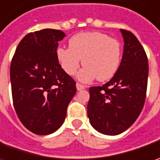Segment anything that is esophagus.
I'll list each match as a JSON object with an SVG mask.
<instances>
[{
  "label": "esophagus",
  "instance_id": "esophagus-1",
  "mask_svg": "<svg viewBox=\"0 0 160 160\" xmlns=\"http://www.w3.org/2000/svg\"><path fill=\"white\" fill-rule=\"evenodd\" d=\"M86 87L84 86V85H83V84H81V83H77V89L78 90V91H81V90H83L85 89Z\"/></svg>",
  "mask_w": 160,
  "mask_h": 160
}]
</instances>
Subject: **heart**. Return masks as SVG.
<instances>
[{
    "label": "heart",
    "instance_id": "1",
    "mask_svg": "<svg viewBox=\"0 0 160 160\" xmlns=\"http://www.w3.org/2000/svg\"><path fill=\"white\" fill-rule=\"evenodd\" d=\"M69 48H58L57 59L63 70L74 76L83 63L78 79L91 82L97 78L105 82L114 77L121 59V44L115 38L102 32H83L68 41Z\"/></svg>",
    "mask_w": 160,
    "mask_h": 160
}]
</instances>
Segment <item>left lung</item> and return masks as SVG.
<instances>
[{
    "label": "left lung",
    "mask_w": 160,
    "mask_h": 160,
    "mask_svg": "<svg viewBox=\"0 0 160 160\" xmlns=\"http://www.w3.org/2000/svg\"><path fill=\"white\" fill-rule=\"evenodd\" d=\"M124 53L118 69L110 81L89 89L87 114L98 132L119 134L134 123L145 102L149 65L143 47L135 35L120 29Z\"/></svg>",
    "instance_id": "left-lung-1"
}]
</instances>
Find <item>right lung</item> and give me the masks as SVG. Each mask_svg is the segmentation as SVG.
Wrapping results in <instances>:
<instances>
[{
  "instance_id": "obj_1",
  "label": "right lung",
  "mask_w": 160,
  "mask_h": 160,
  "mask_svg": "<svg viewBox=\"0 0 160 160\" xmlns=\"http://www.w3.org/2000/svg\"><path fill=\"white\" fill-rule=\"evenodd\" d=\"M60 30L28 34L18 43L10 64L12 100L24 126L38 135L57 131L77 92L76 82L57 59Z\"/></svg>"
}]
</instances>
